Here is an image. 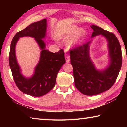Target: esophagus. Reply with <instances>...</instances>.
Returning a JSON list of instances; mask_svg holds the SVG:
<instances>
[{
  "mask_svg": "<svg viewBox=\"0 0 127 127\" xmlns=\"http://www.w3.org/2000/svg\"><path fill=\"white\" fill-rule=\"evenodd\" d=\"M65 58L66 62H67V63H69V62H70V55H69L68 54H67V53H65Z\"/></svg>",
  "mask_w": 127,
  "mask_h": 127,
  "instance_id": "34e87169",
  "label": "esophagus"
}]
</instances>
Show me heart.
Listing matches in <instances>:
<instances>
[{
  "mask_svg": "<svg viewBox=\"0 0 127 127\" xmlns=\"http://www.w3.org/2000/svg\"><path fill=\"white\" fill-rule=\"evenodd\" d=\"M78 31V28L77 27H74L70 30L69 32H68V33L63 34L62 33H58L57 34V37L58 38H62V37H65V38H69L70 36L73 35L74 34ZM84 34V31L83 30H80L78 34L76 35L74 37H72V38L68 41V45L69 48H75V47L77 46L80 44V43L82 41V37Z\"/></svg>",
  "mask_w": 127,
  "mask_h": 127,
  "instance_id": "obj_1",
  "label": "heart"
}]
</instances>
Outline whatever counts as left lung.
I'll return each instance as SVG.
<instances>
[{
    "label": "left lung",
    "mask_w": 127,
    "mask_h": 127,
    "mask_svg": "<svg viewBox=\"0 0 127 127\" xmlns=\"http://www.w3.org/2000/svg\"><path fill=\"white\" fill-rule=\"evenodd\" d=\"M91 27L94 30L91 37L101 35L107 39L110 64L101 71L96 69L89 55L91 41L70 50L75 86L87 96L95 95L110 89L117 78L122 64L121 47L114 34L96 25Z\"/></svg>",
    "instance_id": "left-lung-1"
}]
</instances>
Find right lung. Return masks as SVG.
Segmentation results:
<instances>
[{"label":"right lung","mask_w":127,"mask_h":127,"mask_svg":"<svg viewBox=\"0 0 127 127\" xmlns=\"http://www.w3.org/2000/svg\"><path fill=\"white\" fill-rule=\"evenodd\" d=\"M46 19L31 23L17 32L10 44L9 63L15 83L23 93L35 97L44 95L54 87L58 73L65 63L63 49L57 53H51L45 49V43L42 38L46 36ZM25 36L35 38L42 50L40 61L34 75L30 78H26L21 74L15 51L18 39Z\"/></svg>","instance_id":"add662e5"}]
</instances>
